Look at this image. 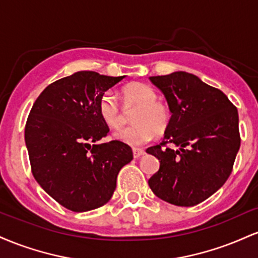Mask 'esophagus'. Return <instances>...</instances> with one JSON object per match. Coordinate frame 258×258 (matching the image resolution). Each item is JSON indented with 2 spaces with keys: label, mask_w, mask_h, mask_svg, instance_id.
<instances>
[{
  "label": "esophagus",
  "mask_w": 258,
  "mask_h": 258,
  "mask_svg": "<svg viewBox=\"0 0 258 258\" xmlns=\"http://www.w3.org/2000/svg\"><path fill=\"white\" fill-rule=\"evenodd\" d=\"M132 152H133V158H135V159L141 158L142 155H144V154H146V152H144L143 149H138V148H135Z\"/></svg>",
  "instance_id": "34e87169"
}]
</instances>
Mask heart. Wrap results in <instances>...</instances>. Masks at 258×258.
<instances>
[{"label": "heart", "mask_w": 258, "mask_h": 258, "mask_svg": "<svg viewBox=\"0 0 258 258\" xmlns=\"http://www.w3.org/2000/svg\"><path fill=\"white\" fill-rule=\"evenodd\" d=\"M126 106H137L132 114V126L115 133V138L131 147L146 144L156 135L160 136L171 123V110L166 104L158 100V94L149 85L132 82L121 91ZM99 114L111 128H120L123 123V114L114 94L105 93L100 98Z\"/></svg>", "instance_id": "1"}]
</instances>
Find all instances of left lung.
Returning <instances> with one entry per match:
<instances>
[{
    "instance_id": "obj_1",
    "label": "left lung",
    "mask_w": 258,
    "mask_h": 258,
    "mask_svg": "<svg viewBox=\"0 0 258 258\" xmlns=\"http://www.w3.org/2000/svg\"><path fill=\"white\" fill-rule=\"evenodd\" d=\"M149 79L164 93L172 115L161 143L147 149L160 161L148 183L172 205H198L232 173L240 148L238 110L223 92L193 74Z\"/></svg>"
}]
</instances>
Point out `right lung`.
<instances>
[{
  "instance_id": "right-lung-1",
  "label": "right lung",
  "mask_w": 258,
  "mask_h": 258,
  "mask_svg": "<svg viewBox=\"0 0 258 258\" xmlns=\"http://www.w3.org/2000/svg\"><path fill=\"white\" fill-rule=\"evenodd\" d=\"M125 76L78 72L48 85L25 125L31 172L47 194L74 212L105 205L119 171L133 159L120 141L98 144L109 127L99 114L104 93Z\"/></svg>"
}]
</instances>
